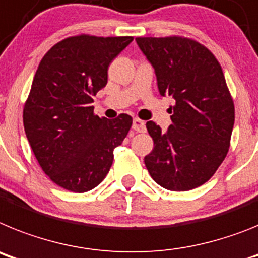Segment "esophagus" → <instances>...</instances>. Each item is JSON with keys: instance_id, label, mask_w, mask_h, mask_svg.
<instances>
[{"instance_id": "obj_1", "label": "esophagus", "mask_w": 258, "mask_h": 258, "mask_svg": "<svg viewBox=\"0 0 258 258\" xmlns=\"http://www.w3.org/2000/svg\"><path fill=\"white\" fill-rule=\"evenodd\" d=\"M132 130L136 132H145L144 120L139 119V118H135V119L132 120Z\"/></svg>"}]
</instances>
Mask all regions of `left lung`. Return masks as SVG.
<instances>
[{
    "label": "left lung",
    "mask_w": 258,
    "mask_h": 258,
    "mask_svg": "<svg viewBox=\"0 0 258 258\" xmlns=\"http://www.w3.org/2000/svg\"><path fill=\"white\" fill-rule=\"evenodd\" d=\"M153 66L161 96L175 100L167 131L149 120L154 143L144 157L156 183L170 191H189L208 182L225 160L235 107L222 67L200 42L182 37H136Z\"/></svg>",
    "instance_id": "left-lung-1"
}]
</instances>
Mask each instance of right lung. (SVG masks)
Listing matches in <instances>:
<instances>
[{
	"label": "right lung",
	"instance_id": "add662e5",
	"mask_svg": "<svg viewBox=\"0 0 258 258\" xmlns=\"http://www.w3.org/2000/svg\"><path fill=\"white\" fill-rule=\"evenodd\" d=\"M131 36L79 35L48 50L33 78L23 124L36 160L51 182L71 192L97 187L110 170L114 149L132 126L128 114H93L92 96L107 83V67Z\"/></svg>",
	"mask_w": 258,
	"mask_h": 258
}]
</instances>
